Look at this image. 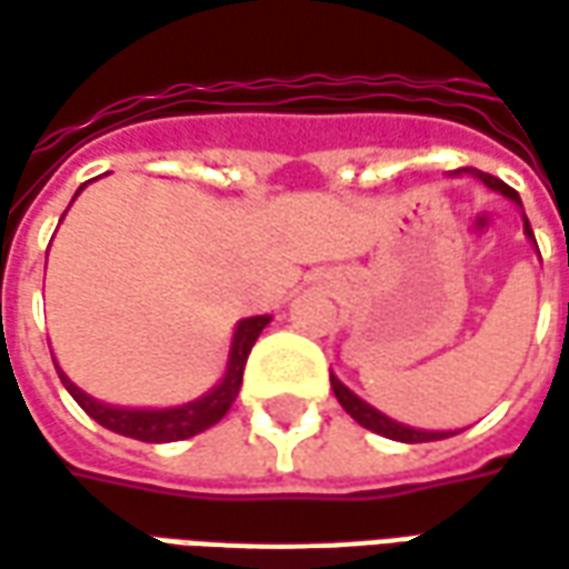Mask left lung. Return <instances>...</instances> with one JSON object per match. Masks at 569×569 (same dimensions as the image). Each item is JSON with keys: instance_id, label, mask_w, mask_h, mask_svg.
I'll return each instance as SVG.
<instances>
[{"instance_id": "left-lung-1", "label": "left lung", "mask_w": 569, "mask_h": 569, "mask_svg": "<svg viewBox=\"0 0 569 569\" xmlns=\"http://www.w3.org/2000/svg\"><path fill=\"white\" fill-rule=\"evenodd\" d=\"M468 172L475 174V178H480L487 188L499 190L502 197H508V200H515L520 206V197L515 193V190L508 188L506 181H499L496 174H487V172H478V169H468ZM523 233L530 237L536 243L533 237V228H530V221L523 218ZM329 381H332V391H336V397H339V403L345 407V412L351 416L353 422H360L363 428H369V431H376V435L381 437H391V440H400V443H425V440H443V437H452L456 431H422V428H409V425H400L395 422V419H388L385 412H379L376 407H369L367 400H360V397L353 395V391H348L345 385H341L332 372H329Z\"/></svg>"}]
</instances>
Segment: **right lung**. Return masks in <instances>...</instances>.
I'll list each match as a JSON object with an SVG mask.
<instances>
[{"label":"right lung","mask_w":569,"mask_h":569,"mask_svg":"<svg viewBox=\"0 0 569 569\" xmlns=\"http://www.w3.org/2000/svg\"><path fill=\"white\" fill-rule=\"evenodd\" d=\"M86 188V184H82ZM79 188V190H82ZM77 190V197H79ZM271 323L268 313L261 317H246L233 329V341H230V357L228 369H224V379L218 381L209 395L197 397L190 403L169 409H126V407H110L94 400L86 391H79L73 381L67 379L61 367L54 363L58 376H61L63 388L70 391V397L77 400L79 407L89 412L91 419L98 425H104L110 431H117L122 437H134V440H144V443H172V440H188V437L200 435L206 428H212L216 422L224 419V412L233 407V400L240 395V385H243V369L249 360L252 345L261 336V329Z\"/></svg>","instance_id":"right-lung-1"}]
</instances>
